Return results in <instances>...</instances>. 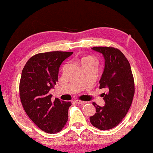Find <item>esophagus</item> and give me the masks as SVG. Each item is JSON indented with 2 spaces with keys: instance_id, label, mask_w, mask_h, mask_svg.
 <instances>
[{
  "instance_id": "esophagus-1",
  "label": "esophagus",
  "mask_w": 153,
  "mask_h": 153,
  "mask_svg": "<svg viewBox=\"0 0 153 153\" xmlns=\"http://www.w3.org/2000/svg\"><path fill=\"white\" fill-rule=\"evenodd\" d=\"M75 102L76 103V104H79V105H84V104H86V102H85V101H81V100H75Z\"/></svg>"
}]
</instances>
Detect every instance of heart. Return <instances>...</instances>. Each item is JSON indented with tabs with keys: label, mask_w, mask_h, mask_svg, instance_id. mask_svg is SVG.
Returning a JSON list of instances; mask_svg holds the SVG:
<instances>
[{
	"label": "heart",
	"mask_w": 153,
	"mask_h": 153,
	"mask_svg": "<svg viewBox=\"0 0 153 153\" xmlns=\"http://www.w3.org/2000/svg\"><path fill=\"white\" fill-rule=\"evenodd\" d=\"M87 58H91V57H86V58H84V59H87Z\"/></svg>",
	"instance_id": "1"
}]
</instances>
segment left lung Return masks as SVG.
Segmentation results:
<instances>
[{"label": "left lung", "instance_id": "1", "mask_svg": "<svg viewBox=\"0 0 153 153\" xmlns=\"http://www.w3.org/2000/svg\"><path fill=\"white\" fill-rule=\"evenodd\" d=\"M92 50L102 53L105 68L99 81L100 88H105L102 94L105 106L93 102L96 109L90 117L93 126L100 130L115 127L127 114L134 96V80L128 59L117 48L112 47H94Z\"/></svg>", "mask_w": 153, "mask_h": 153}]
</instances>
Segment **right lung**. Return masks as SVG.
<instances>
[{
    "label": "right lung",
    "instance_id": "1",
    "mask_svg": "<svg viewBox=\"0 0 153 153\" xmlns=\"http://www.w3.org/2000/svg\"><path fill=\"white\" fill-rule=\"evenodd\" d=\"M73 52L39 53L27 61L22 72L19 96L24 110L39 128L49 134L60 131L68 120L70 102L55 98L49 91L58 81L59 68Z\"/></svg>",
    "mask_w": 153,
    "mask_h": 153
}]
</instances>
